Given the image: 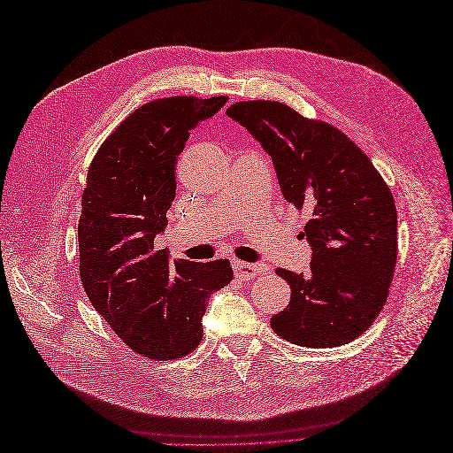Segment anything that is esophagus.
<instances>
[{"label":"esophagus","instance_id":"1","mask_svg":"<svg viewBox=\"0 0 453 453\" xmlns=\"http://www.w3.org/2000/svg\"><path fill=\"white\" fill-rule=\"evenodd\" d=\"M232 268H234L236 278H240L243 281L253 280L258 276V273H265L270 270L266 265H250V263H242V260H234Z\"/></svg>","mask_w":453,"mask_h":453}]
</instances>
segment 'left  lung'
<instances>
[{"mask_svg":"<svg viewBox=\"0 0 453 453\" xmlns=\"http://www.w3.org/2000/svg\"><path fill=\"white\" fill-rule=\"evenodd\" d=\"M272 157L283 198L311 219L308 273L278 268L291 303L273 333L306 348H336L361 336L386 304L396 265V208L374 164L344 132L272 100L232 104Z\"/></svg>","mask_w":453,"mask_h":453,"instance_id":"1","label":"left lung"}]
</instances>
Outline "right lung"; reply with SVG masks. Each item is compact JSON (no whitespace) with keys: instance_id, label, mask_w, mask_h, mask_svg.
<instances>
[{"instance_id":"1","label":"right lung","mask_w":453,"mask_h":453,"mask_svg":"<svg viewBox=\"0 0 453 453\" xmlns=\"http://www.w3.org/2000/svg\"><path fill=\"white\" fill-rule=\"evenodd\" d=\"M226 100L173 96L138 107L109 134L87 173L77 228L81 281L115 334L147 359L195 351L210 295L232 280L226 258L170 263L155 245L168 225L188 132Z\"/></svg>"}]
</instances>
